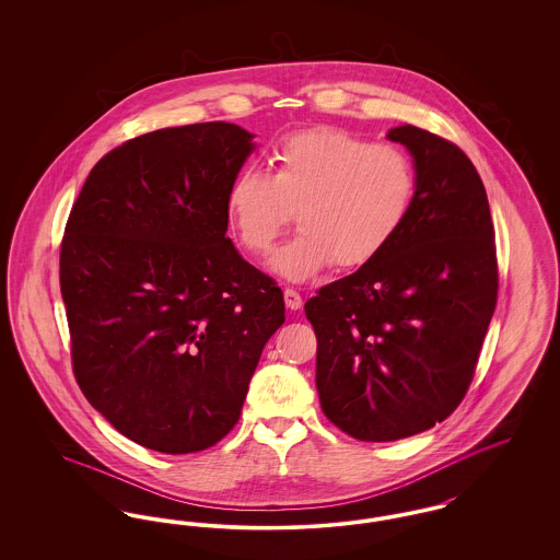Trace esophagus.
Returning a JSON list of instances; mask_svg holds the SVG:
<instances>
[{
	"mask_svg": "<svg viewBox=\"0 0 560 560\" xmlns=\"http://www.w3.org/2000/svg\"><path fill=\"white\" fill-rule=\"evenodd\" d=\"M283 298H285V306L290 308V311H300L302 308V295L292 290V288H288L285 292H283Z\"/></svg>",
	"mask_w": 560,
	"mask_h": 560,
	"instance_id": "esophagus-1",
	"label": "esophagus"
}]
</instances>
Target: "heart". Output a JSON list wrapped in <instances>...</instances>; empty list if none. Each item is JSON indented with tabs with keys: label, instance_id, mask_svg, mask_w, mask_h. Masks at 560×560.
<instances>
[{
	"label": "heart",
	"instance_id": "b5f03b06",
	"mask_svg": "<svg viewBox=\"0 0 560 560\" xmlns=\"http://www.w3.org/2000/svg\"><path fill=\"white\" fill-rule=\"evenodd\" d=\"M416 167L399 147L340 128L283 138L270 174L243 167L226 188V215L241 245L267 254L292 222L300 233L279 247L270 268L306 281L331 262L357 268L373 260L407 220L416 197Z\"/></svg>",
	"mask_w": 560,
	"mask_h": 560
}]
</instances>
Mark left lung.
I'll return each instance as SVG.
<instances>
[{"label": "left lung", "mask_w": 560, "mask_h": 560, "mask_svg": "<svg viewBox=\"0 0 560 560\" xmlns=\"http://www.w3.org/2000/svg\"><path fill=\"white\" fill-rule=\"evenodd\" d=\"M413 158L399 233L304 304L317 334L320 409L359 441H399L462 402L498 302L487 192L459 147L416 126L386 133Z\"/></svg>", "instance_id": "obj_1"}]
</instances>
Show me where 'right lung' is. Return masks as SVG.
<instances>
[{
  "label": "right lung",
  "instance_id": "1",
  "mask_svg": "<svg viewBox=\"0 0 560 560\" xmlns=\"http://www.w3.org/2000/svg\"><path fill=\"white\" fill-rule=\"evenodd\" d=\"M252 138L226 121L142 133L92 167L67 220L60 293L78 384L153 452L224 439L285 320L283 292L226 237V188Z\"/></svg>",
  "mask_w": 560,
  "mask_h": 560
}]
</instances>
